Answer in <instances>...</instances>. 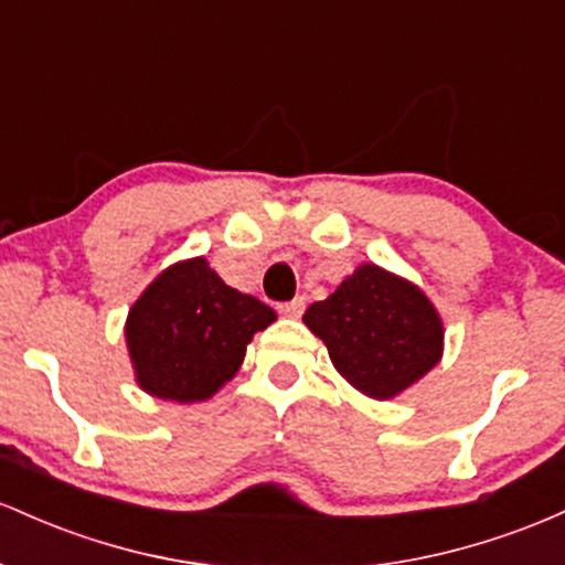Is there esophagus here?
Returning <instances> with one entry per match:
<instances>
[{"mask_svg":"<svg viewBox=\"0 0 565 565\" xmlns=\"http://www.w3.org/2000/svg\"><path fill=\"white\" fill-rule=\"evenodd\" d=\"M303 307H307V299H303V296H296L294 301H285L277 309H280V315H285V317H301Z\"/></svg>","mask_w":565,"mask_h":565,"instance_id":"esophagus-1","label":"esophagus"}]
</instances>
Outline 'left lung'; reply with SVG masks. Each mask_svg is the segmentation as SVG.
I'll return each mask as SVG.
<instances>
[{
  "instance_id": "1",
  "label": "left lung",
  "mask_w": 565,
  "mask_h": 565,
  "mask_svg": "<svg viewBox=\"0 0 565 565\" xmlns=\"http://www.w3.org/2000/svg\"><path fill=\"white\" fill-rule=\"evenodd\" d=\"M303 322L326 341L335 371L376 401L419 382L443 352V322L427 296L373 264L312 303Z\"/></svg>"
}]
</instances>
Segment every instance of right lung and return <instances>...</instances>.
Segmentation results:
<instances>
[{
	"instance_id": "1",
	"label": "right lung",
	"mask_w": 565,
	"mask_h": 565,
	"mask_svg": "<svg viewBox=\"0 0 565 565\" xmlns=\"http://www.w3.org/2000/svg\"><path fill=\"white\" fill-rule=\"evenodd\" d=\"M277 315L221 280L205 258L164 269L128 315L138 384L175 403L207 401L237 373L253 333Z\"/></svg>"
}]
</instances>
